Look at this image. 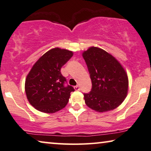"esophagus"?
<instances>
[{"label": "esophagus", "mask_w": 151, "mask_h": 151, "mask_svg": "<svg viewBox=\"0 0 151 151\" xmlns=\"http://www.w3.org/2000/svg\"><path fill=\"white\" fill-rule=\"evenodd\" d=\"M74 88H75L76 91H80V89H81L79 85H76V86L74 87Z\"/></svg>", "instance_id": "obj_1"}]
</instances>
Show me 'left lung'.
Listing matches in <instances>:
<instances>
[{"mask_svg": "<svg viewBox=\"0 0 151 151\" xmlns=\"http://www.w3.org/2000/svg\"><path fill=\"white\" fill-rule=\"evenodd\" d=\"M91 80V89L83 93L85 104L102 112L118 107L127 96L128 78L125 70L111 54L98 47L83 53Z\"/></svg>", "mask_w": 151, "mask_h": 151, "instance_id": "8db88e82", "label": "left lung"}]
</instances>
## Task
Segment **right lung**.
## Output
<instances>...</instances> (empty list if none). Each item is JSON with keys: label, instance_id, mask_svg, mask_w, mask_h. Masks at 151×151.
<instances>
[{"label": "right lung", "instance_id": "right-lung-1", "mask_svg": "<svg viewBox=\"0 0 151 151\" xmlns=\"http://www.w3.org/2000/svg\"><path fill=\"white\" fill-rule=\"evenodd\" d=\"M73 53L55 48L42 55L27 76L25 91L30 104L38 111L53 113L66 106L73 87L66 84L61 68Z\"/></svg>", "mask_w": 151, "mask_h": 151}]
</instances>
